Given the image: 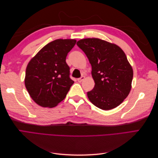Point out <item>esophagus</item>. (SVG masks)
<instances>
[{"label": "esophagus", "mask_w": 158, "mask_h": 158, "mask_svg": "<svg viewBox=\"0 0 158 158\" xmlns=\"http://www.w3.org/2000/svg\"><path fill=\"white\" fill-rule=\"evenodd\" d=\"M84 79H85V77H84V76H81L80 78H78V82H82V81H83Z\"/></svg>", "instance_id": "obj_1"}]
</instances>
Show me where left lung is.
Instances as JSON below:
<instances>
[{"label": "left lung", "mask_w": 158, "mask_h": 158, "mask_svg": "<svg viewBox=\"0 0 158 158\" xmlns=\"http://www.w3.org/2000/svg\"><path fill=\"white\" fill-rule=\"evenodd\" d=\"M77 45L92 65L94 88L87 92L95 106L109 110L118 106L130 93L133 70L118 46L98 38L79 40Z\"/></svg>", "instance_id": "8db88e82"}]
</instances>
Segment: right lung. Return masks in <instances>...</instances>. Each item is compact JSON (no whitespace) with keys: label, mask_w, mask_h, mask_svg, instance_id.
<instances>
[{"label":"right lung","mask_w":158,"mask_h":158,"mask_svg":"<svg viewBox=\"0 0 158 158\" xmlns=\"http://www.w3.org/2000/svg\"><path fill=\"white\" fill-rule=\"evenodd\" d=\"M75 40H56L37 52L28 63L25 85L32 99L44 107H53L65 98L74 84L66 63Z\"/></svg>","instance_id":"right-lung-1"}]
</instances>
